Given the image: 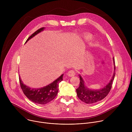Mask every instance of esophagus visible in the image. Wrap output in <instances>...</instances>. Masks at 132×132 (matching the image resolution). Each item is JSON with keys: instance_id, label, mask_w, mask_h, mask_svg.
Instances as JSON below:
<instances>
[{"instance_id": "1", "label": "esophagus", "mask_w": 132, "mask_h": 132, "mask_svg": "<svg viewBox=\"0 0 132 132\" xmlns=\"http://www.w3.org/2000/svg\"><path fill=\"white\" fill-rule=\"evenodd\" d=\"M75 75H76V72H75L73 70H70L67 72V75L69 77L73 76Z\"/></svg>"}]
</instances>
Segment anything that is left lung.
<instances>
[{
    "mask_svg": "<svg viewBox=\"0 0 132 132\" xmlns=\"http://www.w3.org/2000/svg\"><path fill=\"white\" fill-rule=\"evenodd\" d=\"M113 62L114 69H116L115 61L114 58ZM115 75L116 72L114 71L110 82L103 88L98 90H92L86 87L84 85V82L80 76L79 86L76 89L78 98L82 102L87 104L95 103L102 100L108 95V93L110 91L112 88L113 81L115 77Z\"/></svg>",
    "mask_w": 132,
    "mask_h": 132,
    "instance_id": "obj_1",
    "label": "left lung"
}]
</instances>
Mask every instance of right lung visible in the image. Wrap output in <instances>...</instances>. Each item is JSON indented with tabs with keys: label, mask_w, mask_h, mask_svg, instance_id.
<instances>
[{
	"label": "right lung",
	"mask_w": 132,
	"mask_h": 132,
	"mask_svg": "<svg viewBox=\"0 0 132 132\" xmlns=\"http://www.w3.org/2000/svg\"><path fill=\"white\" fill-rule=\"evenodd\" d=\"M44 28H42L35 32H34L31 36H30L27 40L26 43L28 42L32 37L43 31ZM63 75L53 81L44 87L34 89L31 88L24 85L19 77V82L21 88L25 95V96L32 102L40 104H46L53 100L56 96L59 91V84L63 80Z\"/></svg>",
	"instance_id": "1"
}]
</instances>
